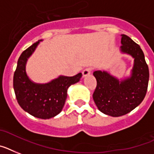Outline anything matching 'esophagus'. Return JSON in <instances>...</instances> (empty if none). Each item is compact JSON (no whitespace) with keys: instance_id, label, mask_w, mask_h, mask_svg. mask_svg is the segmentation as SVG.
Instances as JSON below:
<instances>
[{"instance_id":"34e87169","label":"esophagus","mask_w":154,"mask_h":154,"mask_svg":"<svg viewBox=\"0 0 154 154\" xmlns=\"http://www.w3.org/2000/svg\"><path fill=\"white\" fill-rule=\"evenodd\" d=\"M91 72H92V69L91 68L85 69L83 70V72H82V73H83V77H86V76L89 75L90 73H91Z\"/></svg>"}]
</instances>
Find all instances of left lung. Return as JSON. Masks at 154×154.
Returning <instances> with one entry per match:
<instances>
[{
	"mask_svg": "<svg viewBox=\"0 0 154 154\" xmlns=\"http://www.w3.org/2000/svg\"><path fill=\"white\" fill-rule=\"evenodd\" d=\"M121 52L134 57L130 77L119 81L106 71L93 73L97 88L92 95L98 109L107 116L118 117L129 113L142 103L148 88V65L140 46L129 36L121 35Z\"/></svg>",
	"mask_w": 154,
	"mask_h": 154,
	"instance_id": "1",
	"label": "left lung"
}]
</instances>
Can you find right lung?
Returning <instances> with one entry per match:
<instances>
[{
    "label": "right lung",
    "mask_w": 154,
    "mask_h": 154,
    "mask_svg": "<svg viewBox=\"0 0 154 154\" xmlns=\"http://www.w3.org/2000/svg\"><path fill=\"white\" fill-rule=\"evenodd\" d=\"M40 41L35 42L21 54L13 76V88L17 102L25 112L42 119L53 118L62 112L69 87L82 77H59L47 84L34 83L26 73V63Z\"/></svg>",
    "instance_id": "add662e5"
}]
</instances>
